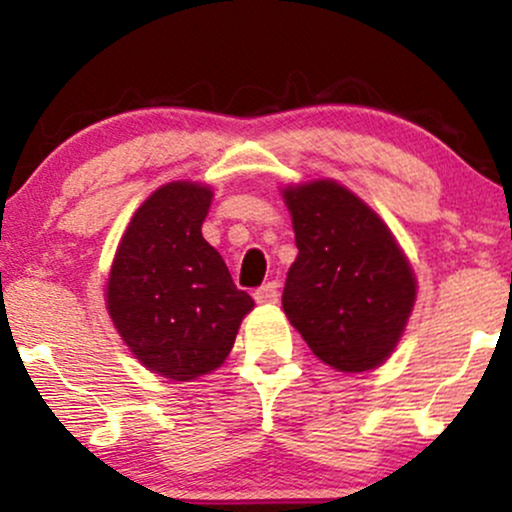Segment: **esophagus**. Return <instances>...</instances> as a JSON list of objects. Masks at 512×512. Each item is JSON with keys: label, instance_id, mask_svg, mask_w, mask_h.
<instances>
[{"label": "esophagus", "instance_id": "obj_1", "mask_svg": "<svg viewBox=\"0 0 512 512\" xmlns=\"http://www.w3.org/2000/svg\"><path fill=\"white\" fill-rule=\"evenodd\" d=\"M255 301L262 303V305L279 301V286H276V281H269V284L260 286V289L255 291Z\"/></svg>", "mask_w": 512, "mask_h": 512}]
</instances>
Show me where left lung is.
<instances>
[{"label": "left lung", "mask_w": 512, "mask_h": 512, "mask_svg": "<svg viewBox=\"0 0 512 512\" xmlns=\"http://www.w3.org/2000/svg\"><path fill=\"white\" fill-rule=\"evenodd\" d=\"M298 257L281 303L310 351L342 373L378 368L416 301V276L383 219L334 180L286 187Z\"/></svg>", "instance_id": "8db88e82"}]
</instances>
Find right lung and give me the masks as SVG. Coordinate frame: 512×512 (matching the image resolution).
I'll use <instances>...</instances> for the list:
<instances>
[{
  "instance_id": "right-lung-1",
  "label": "right lung",
  "mask_w": 512,
  "mask_h": 512,
  "mask_svg": "<svg viewBox=\"0 0 512 512\" xmlns=\"http://www.w3.org/2000/svg\"><path fill=\"white\" fill-rule=\"evenodd\" d=\"M211 197L197 182L158 187L134 211L105 289L122 342L142 366L180 383L226 361L255 305L202 236Z\"/></svg>"
}]
</instances>
